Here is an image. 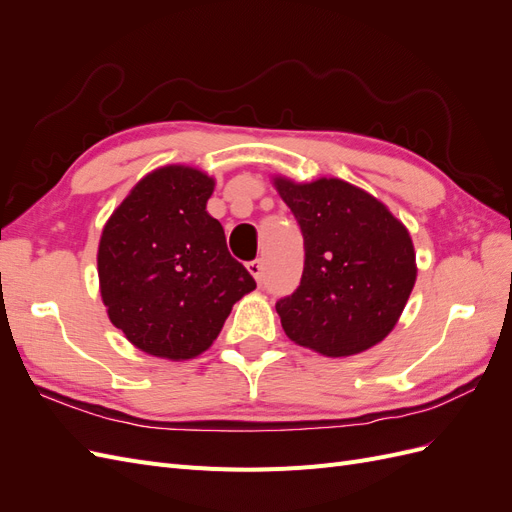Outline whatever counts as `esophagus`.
Masks as SVG:
<instances>
[{
    "label": "esophagus",
    "mask_w": 512,
    "mask_h": 512,
    "mask_svg": "<svg viewBox=\"0 0 512 512\" xmlns=\"http://www.w3.org/2000/svg\"><path fill=\"white\" fill-rule=\"evenodd\" d=\"M247 271H250L252 275H254V280L256 282H262V271H265V267H262V260H252V262H247Z\"/></svg>",
    "instance_id": "esophagus-1"
}]
</instances>
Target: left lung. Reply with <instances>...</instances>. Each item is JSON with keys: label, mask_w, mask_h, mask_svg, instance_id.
Listing matches in <instances>:
<instances>
[{"label": "left lung", "mask_w": 512, "mask_h": 512, "mask_svg": "<svg viewBox=\"0 0 512 512\" xmlns=\"http://www.w3.org/2000/svg\"><path fill=\"white\" fill-rule=\"evenodd\" d=\"M273 185L305 245L299 288L275 303L284 333L331 359L380 344L416 282L408 228L376 196L342 179L273 177Z\"/></svg>", "instance_id": "obj_1"}]
</instances>
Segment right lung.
Masks as SVG:
<instances>
[{
  "instance_id": "obj_1",
  "label": "right lung",
  "mask_w": 512,
  "mask_h": 512,
  "mask_svg": "<svg viewBox=\"0 0 512 512\" xmlns=\"http://www.w3.org/2000/svg\"><path fill=\"white\" fill-rule=\"evenodd\" d=\"M215 181L170 164L138 181L104 224L98 277L106 314L151 356L188 361L220 335L254 277L207 213Z\"/></svg>"
}]
</instances>
